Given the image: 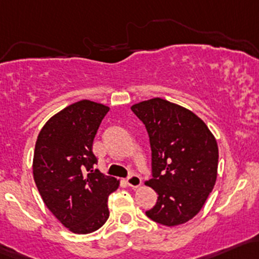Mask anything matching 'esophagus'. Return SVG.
Returning a JSON list of instances; mask_svg holds the SVG:
<instances>
[{"label": "esophagus", "instance_id": "esophagus-1", "mask_svg": "<svg viewBox=\"0 0 259 259\" xmlns=\"http://www.w3.org/2000/svg\"><path fill=\"white\" fill-rule=\"evenodd\" d=\"M126 182L132 188H138V187H140L141 184V177L139 175H136V173H132V175L127 177Z\"/></svg>", "mask_w": 259, "mask_h": 259}]
</instances>
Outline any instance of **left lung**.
<instances>
[{
    "label": "left lung",
    "mask_w": 259,
    "mask_h": 259,
    "mask_svg": "<svg viewBox=\"0 0 259 259\" xmlns=\"http://www.w3.org/2000/svg\"><path fill=\"white\" fill-rule=\"evenodd\" d=\"M151 146L157 201L146 215L164 226L187 223L200 211L215 186L219 149L205 123L190 110L162 98L134 104Z\"/></svg>",
    "instance_id": "left-lung-1"
}]
</instances>
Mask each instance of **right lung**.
Here are the masks:
<instances>
[{
	"instance_id": "add662e5",
	"label": "right lung",
	"mask_w": 259,
	"mask_h": 259,
	"mask_svg": "<svg viewBox=\"0 0 259 259\" xmlns=\"http://www.w3.org/2000/svg\"><path fill=\"white\" fill-rule=\"evenodd\" d=\"M109 108L76 102L48 120L39 133L33 176L42 201L75 234H90L109 218L108 197L119 181L98 169L93 139Z\"/></svg>"
}]
</instances>
